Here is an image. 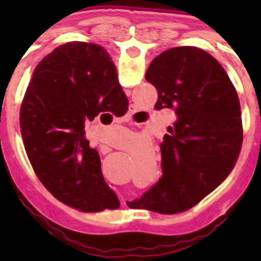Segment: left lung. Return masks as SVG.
<instances>
[{"instance_id": "8db88e82", "label": "left lung", "mask_w": 261, "mask_h": 261, "mask_svg": "<svg viewBox=\"0 0 261 261\" xmlns=\"http://www.w3.org/2000/svg\"><path fill=\"white\" fill-rule=\"evenodd\" d=\"M156 89L155 110L176 115L161 144L162 176L137 205L161 214L186 212L220 186L241 151V105L221 64L196 47L165 50L145 75Z\"/></svg>"}]
</instances>
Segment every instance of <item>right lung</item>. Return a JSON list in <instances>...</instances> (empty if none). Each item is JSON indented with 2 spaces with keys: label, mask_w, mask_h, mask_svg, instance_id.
<instances>
[{
  "label": "right lung",
  "mask_w": 261,
  "mask_h": 261,
  "mask_svg": "<svg viewBox=\"0 0 261 261\" xmlns=\"http://www.w3.org/2000/svg\"><path fill=\"white\" fill-rule=\"evenodd\" d=\"M126 110L116 66L100 45L71 41L39 62L20 106V130L36 176L60 201L90 213L119 208L85 124Z\"/></svg>",
  "instance_id": "add662e5"
}]
</instances>
